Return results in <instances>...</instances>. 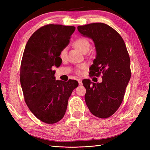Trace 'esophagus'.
<instances>
[{"instance_id":"esophagus-1","label":"esophagus","mask_w":150,"mask_h":150,"mask_svg":"<svg viewBox=\"0 0 150 150\" xmlns=\"http://www.w3.org/2000/svg\"><path fill=\"white\" fill-rule=\"evenodd\" d=\"M78 83H79V86L83 85V83H82V81H81V79H78Z\"/></svg>"}]
</instances>
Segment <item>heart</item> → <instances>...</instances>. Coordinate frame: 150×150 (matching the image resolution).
Segmentation results:
<instances>
[{"instance_id": "obj_1", "label": "heart", "mask_w": 150, "mask_h": 150, "mask_svg": "<svg viewBox=\"0 0 150 150\" xmlns=\"http://www.w3.org/2000/svg\"><path fill=\"white\" fill-rule=\"evenodd\" d=\"M73 45L78 48L81 52H84V51L89 48V42L88 39H86L84 38H79L76 39L73 42ZM66 56V48H63L59 52V57L61 59H64ZM86 65L85 64H81L79 66L78 69H76V72L77 74H81L83 72V70L86 69Z\"/></svg>"}]
</instances>
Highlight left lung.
I'll return each instance as SVG.
<instances>
[{
    "instance_id": "1",
    "label": "left lung",
    "mask_w": 150,
    "mask_h": 150,
    "mask_svg": "<svg viewBox=\"0 0 150 150\" xmlns=\"http://www.w3.org/2000/svg\"><path fill=\"white\" fill-rule=\"evenodd\" d=\"M78 30L92 39L96 47V57L89 68L90 77L103 74L100 83L83 80L86 105L95 116L108 118L120 108L131 78L128 52L120 34L106 24L79 25Z\"/></svg>"
}]
</instances>
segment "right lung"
I'll return each mask as SVG.
<instances>
[{
  "mask_svg": "<svg viewBox=\"0 0 150 150\" xmlns=\"http://www.w3.org/2000/svg\"><path fill=\"white\" fill-rule=\"evenodd\" d=\"M76 28L47 24L28 40L22 56L20 81L25 102L34 116L45 123L54 124L64 117L68 99L78 82L56 80L54 66L62 62L59 52L69 42Z\"/></svg>",
  "mask_w": 150,
  "mask_h": 150,
  "instance_id": "1",
  "label": "right lung"
}]
</instances>
